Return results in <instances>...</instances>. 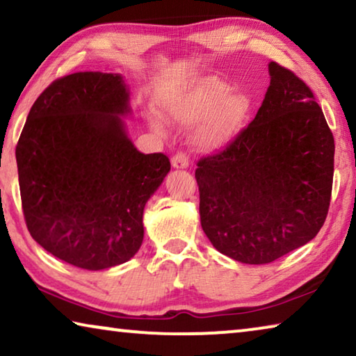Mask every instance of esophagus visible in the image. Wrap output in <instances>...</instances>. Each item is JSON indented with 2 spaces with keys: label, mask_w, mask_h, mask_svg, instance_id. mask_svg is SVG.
Wrapping results in <instances>:
<instances>
[{
  "label": "esophagus",
  "mask_w": 356,
  "mask_h": 356,
  "mask_svg": "<svg viewBox=\"0 0 356 356\" xmlns=\"http://www.w3.org/2000/svg\"><path fill=\"white\" fill-rule=\"evenodd\" d=\"M171 163L174 168H176V170H184V168L188 166V156H186L185 152H177L172 156Z\"/></svg>",
  "instance_id": "esophagus-1"
}]
</instances>
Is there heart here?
Masks as SVG:
<instances>
[{"mask_svg": "<svg viewBox=\"0 0 356 356\" xmlns=\"http://www.w3.org/2000/svg\"><path fill=\"white\" fill-rule=\"evenodd\" d=\"M229 86L216 78H204L168 105L170 118L191 125L204 120L197 143L213 150L232 141L248 120L252 100L248 94L236 92L226 97Z\"/></svg>", "mask_w": 356, "mask_h": 356, "instance_id": "obj_1", "label": "heart"}]
</instances>
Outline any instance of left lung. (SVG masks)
I'll list each match as a JSON object with an SVG mask.
<instances>
[{
    "instance_id": "8db88e82",
    "label": "left lung",
    "mask_w": 356,
    "mask_h": 356,
    "mask_svg": "<svg viewBox=\"0 0 356 356\" xmlns=\"http://www.w3.org/2000/svg\"><path fill=\"white\" fill-rule=\"evenodd\" d=\"M268 72L256 118L195 171L206 236L225 256L254 265L317 236L334 172V138L309 86L275 61Z\"/></svg>"
}]
</instances>
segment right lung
<instances>
[{"mask_svg": "<svg viewBox=\"0 0 356 356\" xmlns=\"http://www.w3.org/2000/svg\"><path fill=\"white\" fill-rule=\"evenodd\" d=\"M130 111L119 74L76 72L53 81L28 114L15 147L31 237L75 267L127 262L144 237V206L171 170L144 155L119 116Z\"/></svg>", "mask_w": 356, "mask_h": 356, "instance_id": "right-lung-1", "label": "right lung"}]
</instances>
